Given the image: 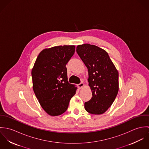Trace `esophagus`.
Here are the masks:
<instances>
[{
	"instance_id": "obj_1",
	"label": "esophagus",
	"mask_w": 149,
	"mask_h": 149,
	"mask_svg": "<svg viewBox=\"0 0 149 149\" xmlns=\"http://www.w3.org/2000/svg\"><path fill=\"white\" fill-rule=\"evenodd\" d=\"M84 86V84L83 82H81V83H80V84L78 85V87H79V89H81V88H82Z\"/></svg>"
}]
</instances>
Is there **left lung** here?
Listing matches in <instances>:
<instances>
[{"label":"left lung","instance_id":"1","mask_svg":"<svg viewBox=\"0 0 149 149\" xmlns=\"http://www.w3.org/2000/svg\"><path fill=\"white\" fill-rule=\"evenodd\" d=\"M76 51L88 70V85L92 97L84 104L94 115L104 113L111 106L119 91V73L107 52L89 43L79 45Z\"/></svg>","mask_w":149,"mask_h":149}]
</instances>
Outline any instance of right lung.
Instances as JSON below:
<instances>
[{"label":"right lung","instance_id":"add662e5","mask_svg":"<svg viewBox=\"0 0 149 149\" xmlns=\"http://www.w3.org/2000/svg\"><path fill=\"white\" fill-rule=\"evenodd\" d=\"M74 51V45L44 49L32 69L33 91L41 106L50 116L65 112L77 89L68 83L66 68Z\"/></svg>","mask_w":149,"mask_h":149}]
</instances>
